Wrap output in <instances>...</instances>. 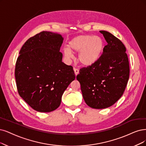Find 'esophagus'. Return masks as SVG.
<instances>
[{
    "mask_svg": "<svg viewBox=\"0 0 146 146\" xmlns=\"http://www.w3.org/2000/svg\"><path fill=\"white\" fill-rule=\"evenodd\" d=\"M74 72L76 76H77V75L79 74V70L77 68H74Z\"/></svg>",
    "mask_w": 146,
    "mask_h": 146,
    "instance_id": "34e87169",
    "label": "esophagus"
}]
</instances>
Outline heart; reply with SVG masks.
<instances>
[{
    "label": "heart",
    "instance_id": "heart-1",
    "mask_svg": "<svg viewBox=\"0 0 146 146\" xmlns=\"http://www.w3.org/2000/svg\"><path fill=\"white\" fill-rule=\"evenodd\" d=\"M68 48L63 50L64 56L67 59L73 58L72 52H79L78 62L83 66L90 67L98 62L101 57L104 49V42L99 36L80 35L68 42Z\"/></svg>",
    "mask_w": 146,
    "mask_h": 146
}]
</instances>
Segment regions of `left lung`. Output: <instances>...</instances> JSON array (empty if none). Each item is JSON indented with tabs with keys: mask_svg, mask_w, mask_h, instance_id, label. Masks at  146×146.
Instances as JSON below:
<instances>
[{
	"mask_svg": "<svg viewBox=\"0 0 146 146\" xmlns=\"http://www.w3.org/2000/svg\"><path fill=\"white\" fill-rule=\"evenodd\" d=\"M108 44L94 65L80 70L76 79L88 106L105 109L114 105L123 95L129 78L126 47L110 32L100 31Z\"/></svg>",
	"mask_w": 146,
	"mask_h": 146,
	"instance_id": "obj_1",
	"label": "left lung"
}]
</instances>
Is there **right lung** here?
Instances as JSON below:
<instances>
[{"label": "right lung", "instance_id": "obj_1", "mask_svg": "<svg viewBox=\"0 0 146 146\" xmlns=\"http://www.w3.org/2000/svg\"><path fill=\"white\" fill-rule=\"evenodd\" d=\"M63 40L61 34L42 31L27 40L19 52L15 69L18 92L36 111L57 109L75 79L73 67L62 62Z\"/></svg>", "mask_w": 146, "mask_h": 146}]
</instances>
